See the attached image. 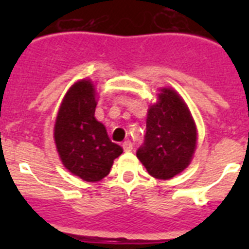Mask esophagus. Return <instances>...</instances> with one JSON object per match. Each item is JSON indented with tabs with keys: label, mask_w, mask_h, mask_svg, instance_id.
<instances>
[{
	"label": "esophagus",
	"mask_w": 249,
	"mask_h": 249,
	"mask_svg": "<svg viewBox=\"0 0 249 249\" xmlns=\"http://www.w3.org/2000/svg\"><path fill=\"white\" fill-rule=\"evenodd\" d=\"M122 147H123V149H124V151L129 152V151H132V149H133V143H132L129 140H127V141H124V142H123Z\"/></svg>",
	"instance_id": "obj_1"
}]
</instances>
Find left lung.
<instances>
[{
	"mask_svg": "<svg viewBox=\"0 0 249 249\" xmlns=\"http://www.w3.org/2000/svg\"><path fill=\"white\" fill-rule=\"evenodd\" d=\"M196 143L197 129L187 105L176 91L162 89L148 109L138 160L152 177L169 179L188 167Z\"/></svg>",
	"mask_w": 249,
	"mask_h": 249,
	"instance_id": "left-lung-1",
	"label": "left lung"
}]
</instances>
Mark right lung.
I'll return each instance as SVG.
<instances>
[{"instance_id":"add662e5","label":"right lung","mask_w":249,"mask_h":249,"mask_svg":"<svg viewBox=\"0 0 249 249\" xmlns=\"http://www.w3.org/2000/svg\"><path fill=\"white\" fill-rule=\"evenodd\" d=\"M96 106L93 83L78 81L66 93L54 123V142L63 166L86 182L105 178L123 152L94 117Z\"/></svg>"}]
</instances>
